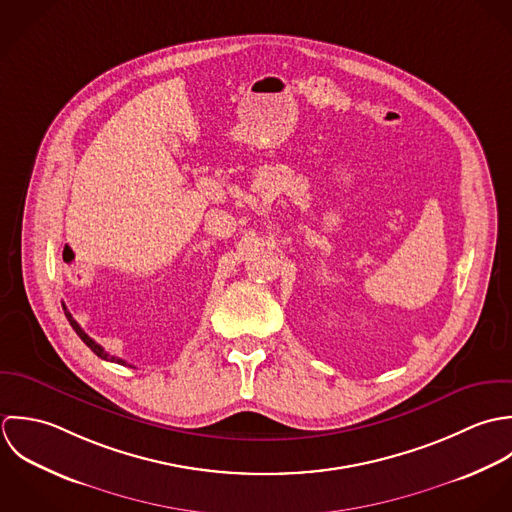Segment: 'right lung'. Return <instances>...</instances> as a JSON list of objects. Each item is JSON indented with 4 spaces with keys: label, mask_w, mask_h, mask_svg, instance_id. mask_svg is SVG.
<instances>
[{
    "label": "right lung",
    "mask_w": 512,
    "mask_h": 512,
    "mask_svg": "<svg viewBox=\"0 0 512 512\" xmlns=\"http://www.w3.org/2000/svg\"><path fill=\"white\" fill-rule=\"evenodd\" d=\"M63 310H65V316H67L69 324L73 326V330H75V332L79 334V338H81V340H83V342H85V344H87V346H89V348H91V350H93V352H95V354H97L99 358H103V360H108V362H116V364H122V366H132V364H128L126 360H122V358H116V356L108 354V352L104 350L101 344H97V342H95V340H93V338H91V336H89V334H87V332H85V330H83V328L79 326V322H77V320L73 318V314H71V312L67 310V307H65V305H63ZM132 368H134V366H132Z\"/></svg>",
    "instance_id": "1"
}]
</instances>
